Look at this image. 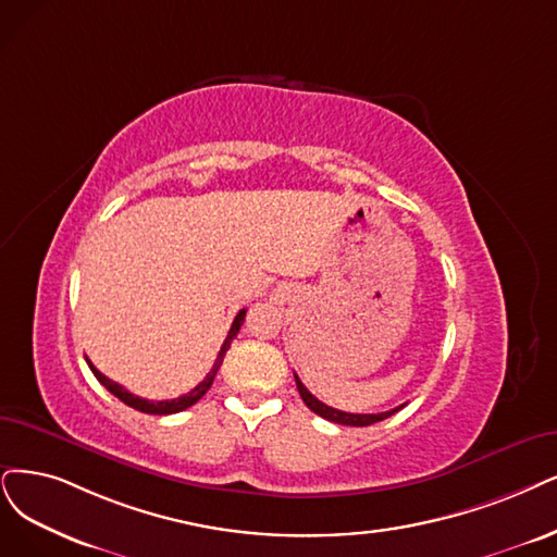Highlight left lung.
<instances>
[{
  "label": "left lung",
  "instance_id": "8db88e82",
  "mask_svg": "<svg viewBox=\"0 0 557 557\" xmlns=\"http://www.w3.org/2000/svg\"><path fill=\"white\" fill-rule=\"evenodd\" d=\"M296 376V374H294ZM296 385H298V393H300V397H302V401H305V406L312 410V413H317V416H321V418H325V420H331V422H335V424H344V426H369V424H374V422H381V420H385V418H389V416H395L399 408H404V406H397V408H393V410H385V413H344V410H337V408H333V406H325L323 401H319L310 389H307L302 383H300V379L296 376Z\"/></svg>",
  "mask_w": 557,
  "mask_h": 557
}]
</instances>
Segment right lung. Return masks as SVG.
<instances>
[{"mask_svg":"<svg viewBox=\"0 0 557 557\" xmlns=\"http://www.w3.org/2000/svg\"><path fill=\"white\" fill-rule=\"evenodd\" d=\"M243 321H245V310H240L238 314H236V319H234V323H232V327H230V335H226V339H224V344H222V348H220V354H218V358H215V362H213V369L209 372V376H206L199 385H195L188 395H183V397H178V399H164V401H149V399H141V397H135L133 393H128L126 387L123 385H119V383H114L112 379H108L106 374H100L98 369L89 362V367H91V372H94V376L100 381V385H106L110 393L116 397V399H121L123 404L126 406H131V408H135V410H139V413H149V416H172V413H181V410H185V408H190L193 404H197L206 393H209V387L213 385V379H215V374H218V369H220V364H222V360H224V354L230 351V346H232V342H234V337L238 335V331H240V325H243Z\"/></svg>","mask_w":557,"mask_h":557,"instance_id":"right-lung-1","label":"right lung"}]
</instances>
